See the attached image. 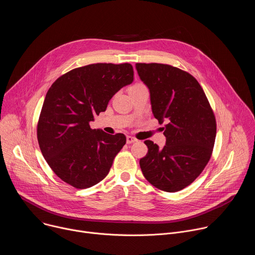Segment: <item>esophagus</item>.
I'll use <instances>...</instances> for the list:
<instances>
[{"instance_id":"esophagus-1","label":"esophagus","mask_w":255,"mask_h":255,"mask_svg":"<svg viewBox=\"0 0 255 255\" xmlns=\"http://www.w3.org/2000/svg\"><path fill=\"white\" fill-rule=\"evenodd\" d=\"M136 141H137V139L134 138V137H132V136H127V137H126V142H127L128 144L134 143V142H136Z\"/></svg>"}]
</instances>
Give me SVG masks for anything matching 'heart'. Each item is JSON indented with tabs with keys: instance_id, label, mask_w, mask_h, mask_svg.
Listing matches in <instances>:
<instances>
[{
	"instance_id": "obj_1",
	"label": "heart",
	"mask_w": 255,
	"mask_h": 255,
	"mask_svg": "<svg viewBox=\"0 0 255 255\" xmlns=\"http://www.w3.org/2000/svg\"><path fill=\"white\" fill-rule=\"evenodd\" d=\"M137 86H141V84H137V85H134L133 87H137Z\"/></svg>"
}]
</instances>
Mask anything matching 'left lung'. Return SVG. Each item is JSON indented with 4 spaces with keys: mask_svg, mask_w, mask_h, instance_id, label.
<instances>
[{
    "mask_svg": "<svg viewBox=\"0 0 255 255\" xmlns=\"http://www.w3.org/2000/svg\"><path fill=\"white\" fill-rule=\"evenodd\" d=\"M150 92L153 116L166 122L163 148L145 140L148 152L140 159L143 175L155 188L174 193L190 186L209 162L216 138L210 103L189 72L169 64L136 63Z\"/></svg>",
    "mask_w": 255,
    "mask_h": 255,
    "instance_id": "8db88e82",
    "label": "left lung"
}]
</instances>
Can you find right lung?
<instances>
[{
  "instance_id": "add662e5",
  "label": "right lung",
  "mask_w": 255,
  "mask_h": 255,
  "mask_svg": "<svg viewBox=\"0 0 255 255\" xmlns=\"http://www.w3.org/2000/svg\"><path fill=\"white\" fill-rule=\"evenodd\" d=\"M130 63H94L71 69L49 88L37 124V139L46 162L64 183L91 188L110 171L126 143L122 133L92 129L95 115L133 82Z\"/></svg>"
}]
</instances>
